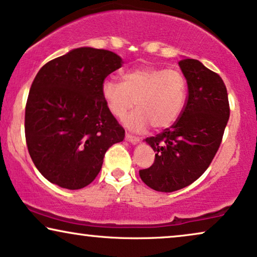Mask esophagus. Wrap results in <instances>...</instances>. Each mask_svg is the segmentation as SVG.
Wrapping results in <instances>:
<instances>
[{"label":"esophagus","instance_id":"esophagus-1","mask_svg":"<svg viewBox=\"0 0 257 257\" xmlns=\"http://www.w3.org/2000/svg\"><path fill=\"white\" fill-rule=\"evenodd\" d=\"M125 139H126V141H127V142H130V143H133V144H137V143L141 141V138H139V137L132 136V135H130V133H126Z\"/></svg>","mask_w":257,"mask_h":257}]
</instances>
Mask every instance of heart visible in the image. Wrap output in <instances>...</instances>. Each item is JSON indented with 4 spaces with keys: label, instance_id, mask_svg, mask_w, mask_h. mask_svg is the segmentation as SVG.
<instances>
[{
    "label": "heart",
    "instance_id": "b5f03b06",
    "mask_svg": "<svg viewBox=\"0 0 257 257\" xmlns=\"http://www.w3.org/2000/svg\"><path fill=\"white\" fill-rule=\"evenodd\" d=\"M122 82L105 79L101 95L108 111L122 118L133 106L138 108L125 118L133 131L165 128L177 120L186 100V80L177 69L141 67L125 72Z\"/></svg>",
    "mask_w": 257,
    "mask_h": 257
}]
</instances>
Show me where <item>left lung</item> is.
Returning a JSON list of instances; mask_svg holds the SVG:
<instances>
[{
  "label": "left lung",
  "mask_w": 257,
  "mask_h": 257,
  "mask_svg": "<svg viewBox=\"0 0 257 257\" xmlns=\"http://www.w3.org/2000/svg\"><path fill=\"white\" fill-rule=\"evenodd\" d=\"M179 63L188 99L175 124L145 142L156 152L153 164L141 170L142 181L161 192L194 183L209 168L229 120L228 93L221 76L195 59Z\"/></svg>",
  "instance_id": "obj_1"
}]
</instances>
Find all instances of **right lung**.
<instances>
[{"label":"right lung","mask_w":257,"mask_h":257,"mask_svg":"<svg viewBox=\"0 0 257 257\" xmlns=\"http://www.w3.org/2000/svg\"><path fill=\"white\" fill-rule=\"evenodd\" d=\"M115 53L75 48L46 63L26 105L25 133L36 169L53 184L82 189L100 172L105 153L125 130L101 95L106 76L121 67Z\"/></svg>","instance_id":"1"}]
</instances>
